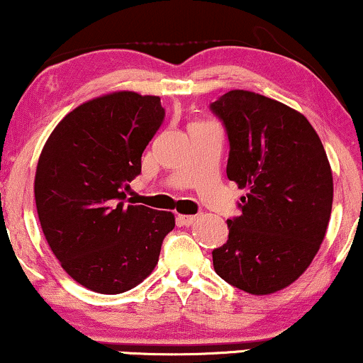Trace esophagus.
Here are the masks:
<instances>
[{
	"label": "esophagus",
	"instance_id": "1",
	"mask_svg": "<svg viewBox=\"0 0 363 363\" xmlns=\"http://www.w3.org/2000/svg\"><path fill=\"white\" fill-rule=\"evenodd\" d=\"M195 220H196V216H191V215H178L177 216V223L180 226H190L195 223Z\"/></svg>",
	"mask_w": 363,
	"mask_h": 363
}]
</instances>
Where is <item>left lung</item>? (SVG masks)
I'll use <instances>...</instances> for the list:
<instances>
[{
	"label": "left lung",
	"mask_w": 363,
	"mask_h": 363,
	"mask_svg": "<svg viewBox=\"0 0 363 363\" xmlns=\"http://www.w3.org/2000/svg\"><path fill=\"white\" fill-rule=\"evenodd\" d=\"M210 108L230 142L226 175L247 188L213 266L238 289L272 294L309 267L324 241L334 198L324 145L302 113L261 94L230 91Z\"/></svg>",
	"instance_id": "left-lung-1"
}]
</instances>
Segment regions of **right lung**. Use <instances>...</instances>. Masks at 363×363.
<instances>
[{"mask_svg":"<svg viewBox=\"0 0 363 363\" xmlns=\"http://www.w3.org/2000/svg\"><path fill=\"white\" fill-rule=\"evenodd\" d=\"M160 97L121 91L69 112L39 157V223L62 269L87 289L122 294L157 266L170 211L127 205L142 153L160 128Z\"/></svg>","mask_w":363,"mask_h":363,"instance_id":"right-lung-1","label":"right lung"}]
</instances>
